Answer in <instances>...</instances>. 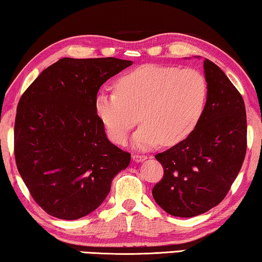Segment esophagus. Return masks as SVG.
Wrapping results in <instances>:
<instances>
[{
	"label": "esophagus",
	"mask_w": 262,
	"mask_h": 262,
	"mask_svg": "<svg viewBox=\"0 0 262 262\" xmlns=\"http://www.w3.org/2000/svg\"><path fill=\"white\" fill-rule=\"evenodd\" d=\"M132 159H134L136 163H142V162H144V160L147 159V156L135 154V155H132Z\"/></svg>",
	"instance_id": "esophagus-1"
}]
</instances>
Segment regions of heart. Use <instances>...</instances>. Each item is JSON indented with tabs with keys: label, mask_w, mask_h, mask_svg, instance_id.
Returning <instances> with one entry per match:
<instances>
[{
	"label": "heart",
	"mask_w": 262,
	"mask_h": 262,
	"mask_svg": "<svg viewBox=\"0 0 262 262\" xmlns=\"http://www.w3.org/2000/svg\"><path fill=\"white\" fill-rule=\"evenodd\" d=\"M116 90L99 92L96 114L116 144L126 142L140 118L132 142L139 150L184 140L199 122L207 98V82L198 70L156 64L123 75Z\"/></svg>",
	"instance_id": "1"
}]
</instances>
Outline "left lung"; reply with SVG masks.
<instances>
[{
    "label": "left lung",
    "mask_w": 262,
    "mask_h": 262,
    "mask_svg": "<svg viewBox=\"0 0 262 262\" xmlns=\"http://www.w3.org/2000/svg\"><path fill=\"white\" fill-rule=\"evenodd\" d=\"M207 98L187 138L156 155L164 177L152 195L168 214L191 218L221 203L243 166L246 108L240 92L210 59L204 61Z\"/></svg>",
    "instance_id": "1"
}]
</instances>
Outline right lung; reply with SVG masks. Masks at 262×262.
<instances>
[{"instance_id":"obj_1","label":"right lung","mask_w":262,"mask_h":262,"mask_svg":"<svg viewBox=\"0 0 262 262\" xmlns=\"http://www.w3.org/2000/svg\"><path fill=\"white\" fill-rule=\"evenodd\" d=\"M132 66L115 57L62 58L24 91L15 119V159L48 214L75 220L95 211L131 155L107 139L96 114L99 88Z\"/></svg>"}]
</instances>
